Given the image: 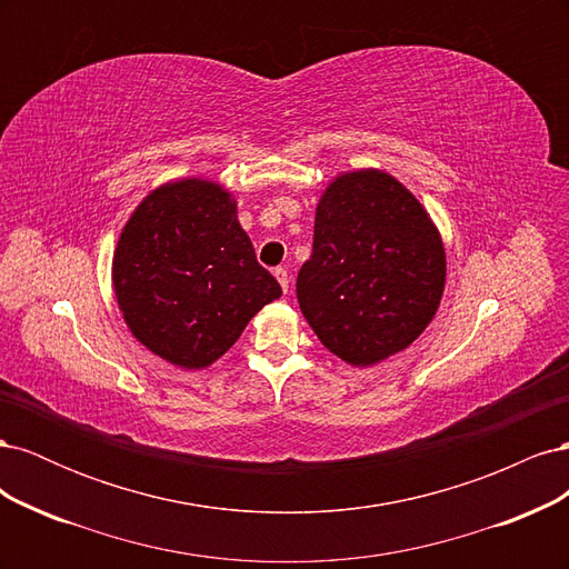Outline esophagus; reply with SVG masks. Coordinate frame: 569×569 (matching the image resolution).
Wrapping results in <instances>:
<instances>
[{
    "mask_svg": "<svg viewBox=\"0 0 569 569\" xmlns=\"http://www.w3.org/2000/svg\"><path fill=\"white\" fill-rule=\"evenodd\" d=\"M274 278H278L282 291L287 295V291H289V272L284 268H274Z\"/></svg>",
    "mask_w": 569,
    "mask_h": 569,
    "instance_id": "34e87169",
    "label": "esophagus"
}]
</instances>
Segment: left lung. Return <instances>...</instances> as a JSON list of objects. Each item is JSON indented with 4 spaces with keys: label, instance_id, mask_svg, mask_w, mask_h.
I'll return each instance as SVG.
<instances>
[{
    "label": "left lung",
    "instance_id": "1",
    "mask_svg": "<svg viewBox=\"0 0 569 569\" xmlns=\"http://www.w3.org/2000/svg\"><path fill=\"white\" fill-rule=\"evenodd\" d=\"M446 251L410 189L377 168L337 176L316 206L297 299L318 339L368 368L408 349L437 316Z\"/></svg>",
    "mask_w": 569,
    "mask_h": 569
}]
</instances>
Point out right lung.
Returning a JSON list of instances; mask_svg holds the SVG:
<instances>
[{
	"instance_id": "right-lung-1",
	"label": "right lung",
	"mask_w": 569,
	"mask_h": 569,
	"mask_svg": "<svg viewBox=\"0 0 569 569\" xmlns=\"http://www.w3.org/2000/svg\"><path fill=\"white\" fill-rule=\"evenodd\" d=\"M111 266L132 337L182 370L216 363L249 320L282 297L256 261L234 197L203 178L151 189L120 230Z\"/></svg>"
}]
</instances>
